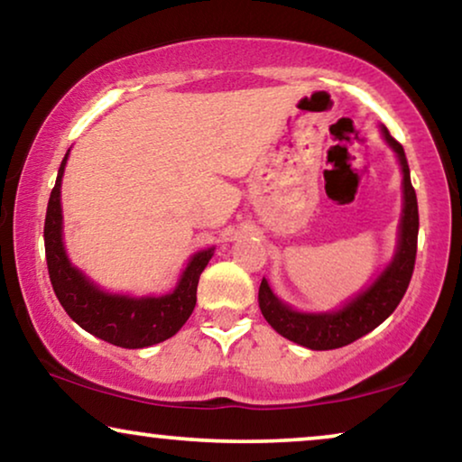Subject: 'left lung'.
<instances>
[{
	"instance_id": "8db88e82",
	"label": "left lung",
	"mask_w": 462,
	"mask_h": 462,
	"mask_svg": "<svg viewBox=\"0 0 462 462\" xmlns=\"http://www.w3.org/2000/svg\"><path fill=\"white\" fill-rule=\"evenodd\" d=\"M384 141L397 153L403 174V210L400 223V239L397 252L389 267L376 277L370 288L359 292L356 299L346 302L343 309L332 313H300L273 294L267 280L258 288V307L269 321L271 328L283 338L296 345L307 346L313 351L338 349L365 337V334L381 326L391 313L395 311L400 300L406 294L408 283L412 280L416 261V242H419V204L416 191L410 182V168L403 147L389 134V130L381 128Z\"/></svg>"
}]
</instances>
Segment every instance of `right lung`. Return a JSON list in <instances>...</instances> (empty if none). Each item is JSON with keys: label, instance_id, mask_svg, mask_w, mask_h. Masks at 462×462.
Instances as JSON below:
<instances>
[{"label": "right lung", "instance_id": "obj_1", "mask_svg": "<svg viewBox=\"0 0 462 462\" xmlns=\"http://www.w3.org/2000/svg\"><path fill=\"white\" fill-rule=\"evenodd\" d=\"M67 157L69 153L60 163L56 185L50 193L46 225H43L48 273L56 299L69 318L86 332L124 349H143V346L157 345L174 337L193 313L195 302H198L199 275L212 258L214 248L201 250L191 256L170 294L132 299V296L109 294L100 290L78 267H73L62 245L60 182Z\"/></svg>", "mask_w": 462, "mask_h": 462}]
</instances>
